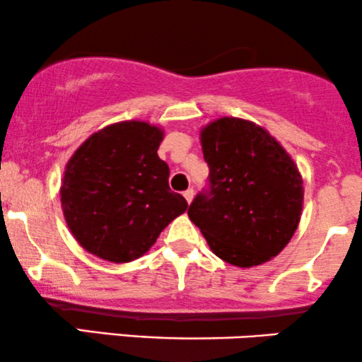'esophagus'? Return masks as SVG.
Masks as SVG:
<instances>
[{
    "instance_id": "34e87169",
    "label": "esophagus",
    "mask_w": 362,
    "mask_h": 362,
    "mask_svg": "<svg viewBox=\"0 0 362 362\" xmlns=\"http://www.w3.org/2000/svg\"><path fill=\"white\" fill-rule=\"evenodd\" d=\"M184 197H185V200L187 202H192V199H194V189H187L185 192H184Z\"/></svg>"
}]
</instances>
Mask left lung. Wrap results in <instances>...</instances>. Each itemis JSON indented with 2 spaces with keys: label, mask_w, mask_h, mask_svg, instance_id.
Wrapping results in <instances>:
<instances>
[{
  "label": "left lung",
  "mask_w": 362,
  "mask_h": 362,
  "mask_svg": "<svg viewBox=\"0 0 362 362\" xmlns=\"http://www.w3.org/2000/svg\"><path fill=\"white\" fill-rule=\"evenodd\" d=\"M200 138L209 177L187 211L190 221L211 250L234 267L275 258L302 214L297 165L261 126L238 117H221Z\"/></svg>",
  "instance_id": "obj_1"
}]
</instances>
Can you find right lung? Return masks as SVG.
I'll return each instance as SVG.
<instances>
[{
  "instance_id": "1",
  "label": "right lung",
  "mask_w": 362,
  "mask_h": 362,
  "mask_svg": "<svg viewBox=\"0 0 362 362\" xmlns=\"http://www.w3.org/2000/svg\"><path fill=\"white\" fill-rule=\"evenodd\" d=\"M162 138L156 126L123 121L87 138L69 160L60 200L84 250L128 263L187 211V200L170 190V168L156 153Z\"/></svg>"
}]
</instances>
